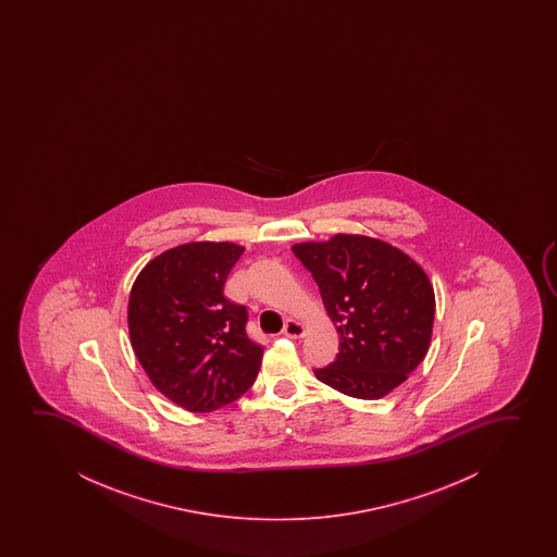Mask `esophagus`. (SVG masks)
I'll use <instances>...</instances> for the list:
<instances>
[{
  "instance_id": "34e87169",
  "label": "esophagus",
  "mask_w": 557,
  "mask_h": 557,
  "mask_svg": "<svg viewBox=\"0 0 557 557\" xmlns=\"http://www.w3.org/2000/svg\"><path fill=\"white\" fill-rule=\"evenodd\" d=\"M283 335L289 338H302L306 335V327L297 320H287L285 327H283Z\"/></svg>"
}]
</instances>
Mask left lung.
I'll list each match as a JSON object with an SVG mask.
<instances>
[{
  "label": "left lung",
  "instance_id": "obj_1",
  "mask_svg": "<svg viewBox=\"0 0 557 557\" xmlns=\"http://www.w3.org/2000/svg\"><path fill=\"white\" fill-rule=\"evenodd\" d=\"M293 252L320 287L341 338L318 381L346 396L381 399L426 358L435 295L424 268L376 237L335 234L295 244Z\"/></svg>",
  "mask_w": 557,
  "mask_h": 557
}]
</instances>
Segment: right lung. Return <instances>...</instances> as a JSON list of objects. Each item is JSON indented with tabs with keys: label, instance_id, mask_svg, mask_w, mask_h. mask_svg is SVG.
<instances>
[{
	"label": "right lung",
	"instance_id": "add662e5",
	"mask_svg": "<svg viewBox=\"0 0 557 557\" xmlns=\"http://www.w3.org/2000/svg\"><path fill=\"white\" fill-rule=\"evenodd\" d=\"M245 247L176 245L150 260L131 287V346L148 379L173 404L211 412L236 401L259 374L262 346L245 333L247 310L224 297Z\"/></svg>",
	"mask_w": 557,
	"mask_h": 557
}]
</instances>
